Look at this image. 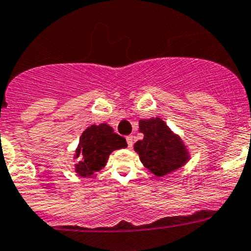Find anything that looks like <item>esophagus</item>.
<instances>
[{"instance_id":"obj_1","label":"esophagus","mask_w":251,"mask_h":251,"mask_svg":"<svg viewBox=\"0 0 251 251\" xmlns=\"http://www.w3.org/2000/svg\"><path fill=\"white\" fill-rule=\"evenodd\" d=\"M133 141H135V138H133V136H126V142H127V146L128 148H131L133 146Z\"/></svg>"}]
</instances>
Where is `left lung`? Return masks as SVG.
Segmentation results:
<instances>
[{"label": "left lung", "instance_id": "8db88e82", "mask_svg": "<svg viewBox=\"0 0 251 251\" xmlns=\"http://www.w3.org/2000/svg\"><path fill=\"white\" fill-rule=\"evenodd\" d=\"M143 140L133 146L142 164L157 176H163L181 168L190 159L181 138L175 135L160 118L140 120Z\"/></svg>", "mask_w": 251, "mask_h": 251}]
</instances>
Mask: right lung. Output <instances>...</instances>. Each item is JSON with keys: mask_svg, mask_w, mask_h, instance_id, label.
<instances>
[{"mask_svg": "<svg viewBox=\"0 0 251 251\" xmlns=\"http://www.w3.org/2000/svg\"><path fill=\"white\" fill-rule=\"evenodd\" d=\"M127 147L126 140L114 132L113 127L106 124L92 125L83 131L77 146L75 158V172L87 177L105 167L108 158L115 150Z\"/></svg>", "mask_w": 251, "mask_h": 251, "instance_id": "add662e5", "label": "right lung"}]
</instances>
